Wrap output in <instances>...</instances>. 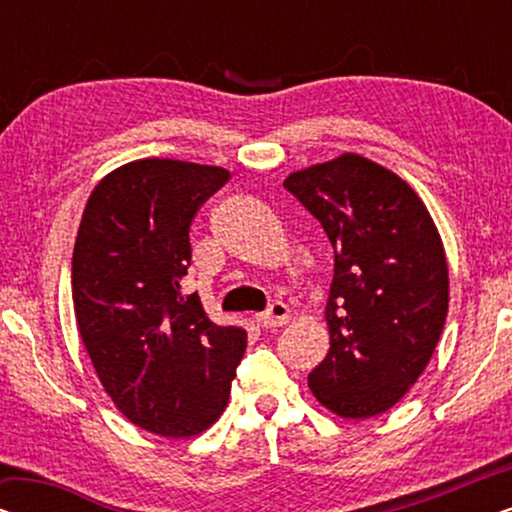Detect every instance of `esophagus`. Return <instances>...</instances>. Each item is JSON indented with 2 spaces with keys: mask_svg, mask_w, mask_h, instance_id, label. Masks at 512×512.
<instances>
[{
  "mask_svg": "<svg viewBox=\"0 0 512 512\" xmlns=\"http://www.w3.org/2000/svg\"><path fill=\"white\" fill-rule=\"evenodd\" d=\"M251 321H254V324L261 326V328L284 326V324H289V307H286L284 303H272L265 312L254 314Z\"/></svg>",
  "mask_w": 512,
  "mask_h": 512,
  "instance_id": "esophagus-1",
  "label": "esophagus"
}]
</instances>
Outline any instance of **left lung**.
Returning a JSON list of instances; mask_svg holds the SVG:
<instances>
[{
	"mask_svg": "<svg viewBox=\"0 0 512 512\" xmlns=\"http://www.w3.org/2000/svg\"><path fill=\"white\" fill-rule=\"evenodd\" d=\"M284 188L335 251L331 347L307 387L338 417L382 415L429 366L445 326L450 277L436 223L408 181L359 153L291 172Z\"/></svg>",
	"mask_w": 512,
	"mask_h": 512,
	"instance_id": "1",
	"label": "left lung"
}]
</instances>
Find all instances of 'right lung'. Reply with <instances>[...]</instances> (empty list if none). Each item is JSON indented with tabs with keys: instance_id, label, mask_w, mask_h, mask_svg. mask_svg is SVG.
Instances as JSON below:
<instances>
[{
	"instance_id": "right-lung-1",
	"label": "right lung",
	"mask_w": 512,
	"mask_h": 512,
	"mask_svg": "<svg viewBox=\"0 0 512 512\" xmlns=\"http://www.w3.org/2000/svg\"><path fill=\"white\" fill-rule=\"evenodd\" d=\"M230 179L216 165L132 160L93 188L72 256L83 347L111 401L165 438L207 431L226 410L247 331L184 296L193 216Z\"/></svg>"
}]
</instances>
